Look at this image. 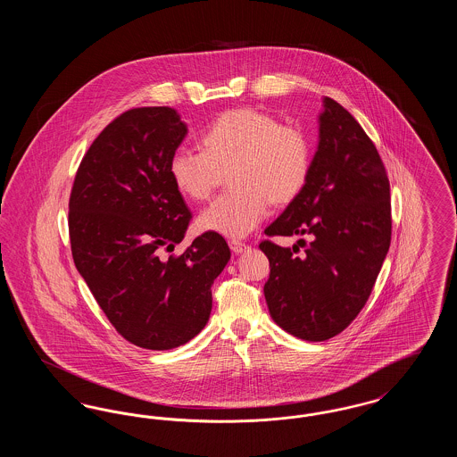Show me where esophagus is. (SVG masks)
Returning <instances> with one entry per match:
<instances>
[{
  "instance_id": "obj_1",
  "label": "esophagus",
  "mask_w": 457,
  "mask_h": 457,
  "mask_svg": "<svg viewBox=\"0 0 457 457\" xmlns=\"http://www.w3.org/2000/svg\"><path fill=\"white\" fill-rule=\"evenodd\" d=\"M229 248H231L235 253H243V252L248 248V245L243 243V241H238V239H231V241H229Z\"/></svg>"
}]
</instances>
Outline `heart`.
I'll list each match as a JSON object with an SVG mask.
<instances>
[{
    "instance_id": "b5f03b06",
    "label": "heart",
    "mask_w": 457,
    "mask_h": 457,
    "mask_svg": "<svg viewBox=\"0 0 457 457\" xmlns=\"http://www.w3.org/2000/svg\"><path fill=\"white\" fill-rule=\"evenodd\" d=\"M204 151L179 147L170 159L174 187L192 202H205L224 174L231 190L200 216L204 231L228 238L252 233L270 202L284 205L303 192L312 168L310 138L302 129L259 109L226 111L202 135Z\"/></svg>"
}]
</instances>
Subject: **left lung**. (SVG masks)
Segmentation results:
<instances>
[{"instance_id": "1", "label": "left lung", "mask_w": 457, "mask_h": 457, "mask_svg": "<svg viewBox=\"0 0 457 457\" xmlns=\"http://www.w3.org/2000/svg\"><path fill=\"white\" fill-rule=\"evenodd\" d=\"M319 147L303 192L267 237H306L284 248L262 241L270 317L304 341H326L358 317L391 246V187L377 147L334 99H324Z\"/></svg>"}]
</instances>
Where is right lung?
Instances as JSON below:
<instances>
[{
    "mask_svg": "<svg viewBox=\"0 0 457 457\" xmlns=\"http://www.w3.org/2000/svg\"><path fill=\"white\" fill-rule=\"evenodd\" d=\"M185 135L173 108L125 111L88 147L68 202L75 267L118 334L138 348L164 351L194 339L231 257L212 231L181 255H164L192 220L170 174Z\"/></svg>",
    "mask_w": 457,
    "mask_h": 457,
    "instance_id": "add662e5",
    "label": "right lung"
}]
</instances>
